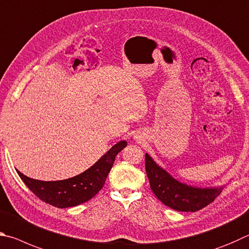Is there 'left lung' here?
Segmentation results:
<instances>
[{"mask_svg": "<svg viewBox=\"0 0 249 249\" xmlns=\"http://www.w3.org/2000/svg\"><path fill=\"white\" fill-rule=\"evenodd\" d=\"M145 171L151 189L165 206L181 212H196L214 201L224 186L199 188L178 181L145 153Z\"/></svg>", "mask_w": 249, "mask_h": 249, "instance_id": "left-lung-1", "label": "left lung"}]
</instances>
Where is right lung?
Segmentation results:
<instances>
[{
  "label": "right lung",
  "instance_id": "obj_1",
  "mask_svg": "<svg viewBox=\"0 0 249 249\" xmlns=\"http://www.w3.org/2000/svg\"><path fill=\"white\" fill-rule=\"evenodd\" d=\"M127 146V142L120 141L104 154L93 166L77 176L64 180L42 181L33 179L17 171L25 185L37 197L56 208L75 207L89 201L103 188L109 172L119 152Z\"/></svg>",
  "mask_w": 249,
  "mask_h": 249
}]
</instances>
